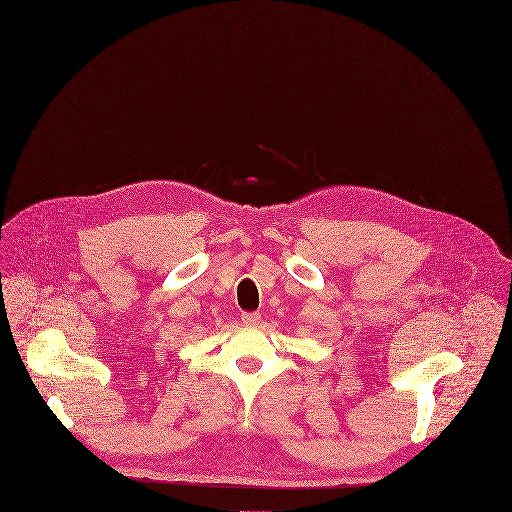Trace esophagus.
<instances>
[{"label": "esophagus", "instance_id": "obj_1", "mask_svg": "<svg viewBox=\"0 0 512 512\" xmlns=\"http://www.w3.org/2000/svg\"><path fill=\"white\" fill-rule=\"evenodd\" d=\"M241 319H243V323L245 325H257L259 321H261V313L259 311H245L243 315H241Z\"/></svg>", "mask_w": 512, "mask_h": 512}]
</instances>
